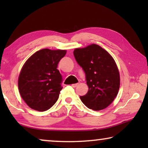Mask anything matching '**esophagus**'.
Masks as SVG:
<instances>
[{"mask_svg": "<svg viewBox=\"0 0 148 148\" xmlns=\"http://www.w3.org/2000/svg\"><path fill=\"white\" fill-rule=\"evenodd\" d=\"M77 85H78V84H72L71 86L73 87V88H76V87L77 86Z\"/></svg>", "mask_w": 148, "mask_h": 148, "instance_id": "obj_1", "label": "esophagus"}]
</instances>
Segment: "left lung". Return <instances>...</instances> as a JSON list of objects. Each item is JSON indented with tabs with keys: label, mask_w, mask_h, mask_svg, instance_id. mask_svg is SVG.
<instances>
[{
	"label": "left lung",
	"mask_w": 148,
	"mask_h": 148,
	"mask_svg": "<svg viewBox=\"0 0 148 148\" xmlns=\"http://www.w3.org/2000/svg\"><path fill=\"white\" fill-rule=\"evenodd\" d=\"M76 61L86 73L89 90L81 100L88 108H106L116 98L120 87V75L116 62L106 50L92 44L86 48H75Z\"/></svg>",
	"instance_id": "left-lung-1"
}]
</instances>
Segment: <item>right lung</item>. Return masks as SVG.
I'll list each match as a JSON object with an SVG mask.
<instances>
[{
	"label": "right lung",
	"instance_id": "add662e5",
	"mask_svg": "<svg viewBox=\"0 0 148 148\" xmlns=\"http://www.w3.org/2000/svg\"><path fill=\"white\" fill-rule=\"evenodd\" d=\"M66 52L45 48L35 52L23 64L18 88L21 98L31 108L42 112L57 101L62 89V75L57 66Z\"/></svg>",
	"mask_w": 148,
	"mask_h": 148
}]
</instances>
